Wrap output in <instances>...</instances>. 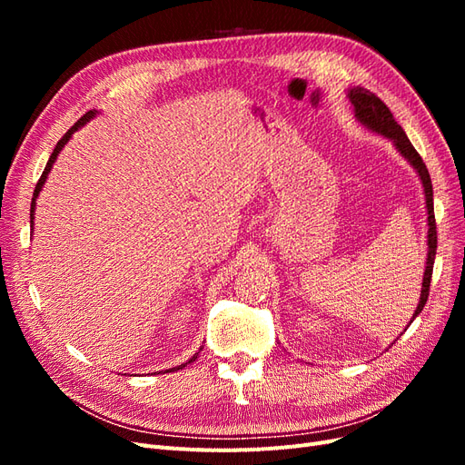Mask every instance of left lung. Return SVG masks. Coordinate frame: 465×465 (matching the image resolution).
Instances as JSON below:
<instances>
[{
    "mask_svg": "<svg viewBox=\"0 0 465 465\" xmlns=\"http://www.w3.org/2000/svg\"><path fill=\"white\" fill-rule=\"evenodd\" d=\"M347 96H349L351 104H353V108H355V118L367 130L376 132L378 135L390 139V142L393 143V147L400 151L401 157L415 168V173L420 178V184H423L425 203H427V224H429V232H427V265H425V273H423V287H420L419 304H417L415 312H413V318H411V322H413L420 314V311H423V306L427 304L430 277H432V265H434V256H436V223H434L430 174L427 171L423 159H420V154L411 145L410 137L405 135L401 125L396 120H393V114L390 112V108L382 101H380V98L374 93L362 89V87H353V89L347 91Z\"/></svg>",
    "mask_w": 465,
    "mask_h": 465,
    "instance_id": "1",
    "label": "left lung"
}]
</instances>
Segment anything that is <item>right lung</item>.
<instances>
[{"label":"right lung","mask_w":465,"mask_h":465,"mask_svg":"<svg viewBox=\"0 0 465 465\" xmlns=\"http://www.w3.org/2000/svg\"><path fill=\"white\" fill-rule=\"evenodd\" d=\"M98 114L96 110H89L87 114H83L77 122H75V125H72V128H69L67 132H65V135L60 139L58 142V145L54 147V151H52V154H50V159H48V163H46V168H45V173H42V176H40V180L36 182V188H35V193H33V202H31V227L35 224V207H36V198H38V193H40V190H42V186H45V182H46V178H48V174H50V171H52V166H54V163H55V159H58V154H60V151L65 147V143L69 142V137H72L81 125H85L87 122H91L94 116ZM202 351V349H200ZM195 359H198V353H195L188 362H193ZM188 362H184V364H178V367H174V369H168L166 372H174V371H182L186 367Z\"/></svg>","instance_id":"1"}]
</instances>
